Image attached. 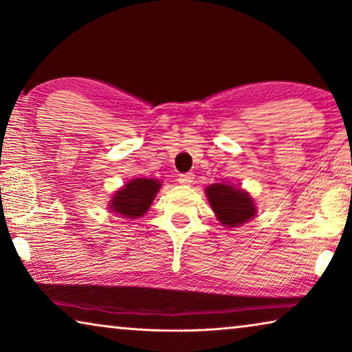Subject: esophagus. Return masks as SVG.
<instances>
[{"label":"esophagus","mask_w":352,"mask_h":352,"mask_svg":"<svg viewBox=\"0 0 352 352\" xmlns=\"http://www.w3.org/2000/svg\"><path fill=\"white\" fill-rule=\"evenodd\" d=\"M192 180H194V174H191V172H188V174H182L178 177V182H180L182 185H190V183H192Z\"/></svg>","instance_id":"esophagus-1"}]
</instances>
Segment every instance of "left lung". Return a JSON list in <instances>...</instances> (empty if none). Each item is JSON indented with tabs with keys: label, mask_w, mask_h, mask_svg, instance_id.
<instances>
[{
	"label": "left lung",
	"mask_w": 352,
	"mask_h": 352,
	"mask_svg": "<svg viewBox=\"0 0 352 352\" xmlns=\"http://www.w3.org/2000/svg\"><path fill=\"white\" fill-rule=\"evenodd\" d=\"M206 192L214 214L224 226H242L256 214L253 199L243 190H237L226 183H213L207 186Z\"/></svg>",
	"instance_id": "1"
}]
</instances>
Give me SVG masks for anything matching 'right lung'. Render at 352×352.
Returning <instances> with one entry per match:
<instances>
[{
    "label": "right lung",
    "mask_w": 352,
    "mask_h": 352,
    "mask_svg": "<svg viewBox=\"0 0 352 352\" xmlns=\"http://www.w3.org/2000/svg\"><path fill=\"white\" fill-rule=\"evenodd\" d=\"M161 182L156 178H134L113 194L109 208L124 218H140L153 204Z\"/></svg>",
    "instance_id": "1"
}]
</instances>
